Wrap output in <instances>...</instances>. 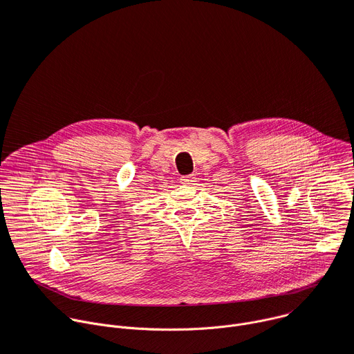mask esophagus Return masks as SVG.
Wrapping results in <instances>:
<instances>
[{"instance_id": "obj_1", "label": "esophagus", "mask_w": 354, "mask_h": 354, "mask_svg": "<svg viewBox=\"0 0 354 354\" xmlns=\"http://www.w3.org/2000/svg\"><path fill=\"white\" fill-rule=\"evenodd\" d=\"M180 183L184 184V185H195V183H197V177H195V176H185V177L180 178Z\"/></svg>"}]
</instances>
